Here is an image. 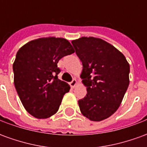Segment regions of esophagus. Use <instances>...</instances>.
I'll use <instances>...</instances> for the list:
<instances>
[{"label":"esophagus","instance_id":"1","mask_svg":"<svg viewBox=\"0 0 147 147\" xmlns=\"http://www.w3.org/2000/svg\"><path fill=\"white\" fill-rule=\"evenodd\" d=\"M76 84H77L76 80H75V79H74V80H72V81L70 83V86H71L72 88H74L75 86H76Z\"/></svg>","mask_w":147,"mask_h":147}]
</instances>
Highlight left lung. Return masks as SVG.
I'll list each match as a JSON object with an SVG mask.
<instances>
[{"instance_id":"8db88e82","label":"left lung","mask_w":147,"mask_h":147,"mask_svg":"<svg viewBox=\"0 0 147 147\" xmlns=\"http://www.w3.org/2000/svg\"><path fill=\"white\" fill-rule=\"evenodd\" d=\"M71 43L83 64L81 78L87 91L78 102L80 111L93 121L105 120L117 110L126 93L129 64L122 53L101 38L82 37Z\"/></svg>"}]
</instances>
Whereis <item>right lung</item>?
<instances>
[{"instance_id":"1","label":"right lung","mask_w":147,"mask_h":147,"mask_svg":"<svg viewBox=\"0 0 147 147\" xmlns=\"http://www.w3.org/2000/svg\"><path fill=\"white\" fill-rule=\"evenodd\" d=\"M72 45L62 38H41L27 42L16 56L14 84L25 109L33 117L45 119L59 109L70 86L58 79V61L73 53Z\"/></svg>"}]
</instances>
